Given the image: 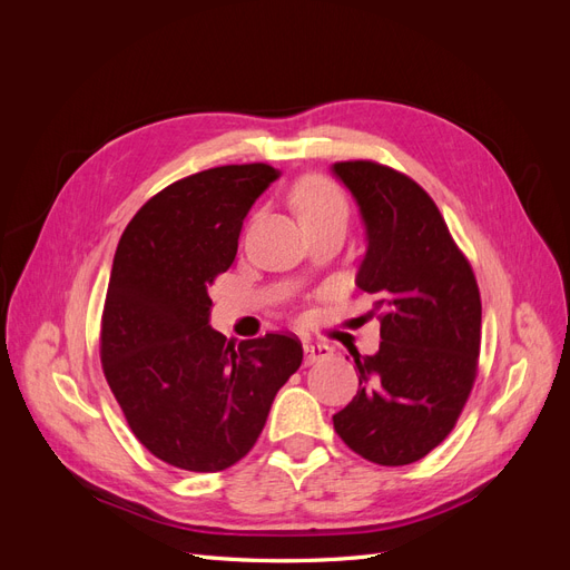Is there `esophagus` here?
I'll use <instances>...</instances> for the list:
<instances>
[{
  "mask_svg": "<svg viewBox=\"0 0 570 570\" xmlns=\"http://www.w3.org/2000/svg\"><path fill=\"white\" fill-rule=\"evenodd\" d=\"M331 356H333V347H327V344H314V342L304 344V364H316V361L331 358Z\"/></svg>",
  "mask_w": 570,
  "mask_h": 570,
  "instance_id": "34e87169",
  "label": "esophagus"
}]
</instances>
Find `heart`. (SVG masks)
<instances>
[{
  "label": "heart",
  "mask_w": 570,
  "mask_h": 570,
  "mask_svg": "<svg viewBox=\"0 0 570 570\" xmlns=\"http://www.w3.org/2000/svg\"><path fill=\"white\" fill-rule=\"evenodd\" d=\"M295 206L304 226L325 218L347 220V204L340 189L323 178H308L295 189Z\"/></svg>",
  "instance_id": "b5f03b06"
}]
</instances>
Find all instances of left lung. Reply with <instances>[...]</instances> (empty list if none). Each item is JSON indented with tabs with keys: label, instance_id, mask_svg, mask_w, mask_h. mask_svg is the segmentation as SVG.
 I'll return each instance as SVG.
<instances>
[{
	"label": "left lung",
	"instance_id": "obj_1",
	"mask_svg": "<svg viewBox=\"0 0 570 570\" xmlns=\"http://www.w3.org/2000/svg\"><path fill=\"white\" fill-rule=\"evenodd\" d=\"M366 233L356 285L375 297L381 347L352 354L354 400L333 425L352 452L381 465L423 459L452 433L480 354V292L435 202L423 187L373 161H342Z\"/></svg>",
	"mask_w": 570,
	"mask_h": 570
}]
</instances>
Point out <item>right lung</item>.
<instances>
[{
    "label": "right lung",
    "mask_w": 570,
    "mask_h": 570,
    "mask_svg": "<svg viewBox=\"0 0 570 570\" xmlns=\"http://www.w3.org/2000/svg\"><path fill=\"white\" fill-rule=\"evenodd\" d=\"M278 178L266 164L183 178L135 214L116 247L101 366L135 438L176 469H230L302 366L295 337L233 344L209 325V287L235 262L254 202Z\"/></svg>",
    "instance_id": "right-lung-1"
}]
</instances>
